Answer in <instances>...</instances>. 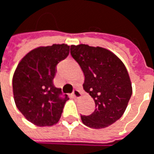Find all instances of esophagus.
<instances>
[{"instance_id":"esophagus-1","label":"esophagus","mask_w":154,"mask_h":154,"mask_svg":"<svg viewBox=\"0 0 154 154\" xmlns=\"http://www.w3.org/2000/svg\"><path fill=\"white\" fill-rule=\"evenodd\" d=\"M72 95H73V97H77V98H79V97H82V92H81L79 90H75L74 91H73Z\"/></svg>"}]
</instances>
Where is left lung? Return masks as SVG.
<instances>
[{"instance_id": "1", "label": "left lung", "mask_w": 154, "mask_h": 154, "mask_svg": "<svg viewBox=\"0 0 154 154\" xmlns=\"http://www.w3.org/2000/svg\"><path fill=\"white\" fill-rule=\"evenodd\" d=\"M70 54L84 72V90L96 104L91 115L81 116L83 123L96 129L115 123L122 116L133 91L126 66L112 51L99 46L71 45Z\"/></svg>"}]
</instances>
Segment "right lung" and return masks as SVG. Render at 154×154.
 <instances>
[{
	"label": "right lung",
	"instance_id": "right-lung-1",
	"mask_svg": "<svg viewBox=\"0 0 154 154\" xmlns=\"http://www.w3.org/2000/svg\"><path fill=\"white\" fill-rule=\"evenodd\" d=\"M70 53V45L54 44L30 51L20 61L13 77V93L18 109L27 121L38 127L52 126L59 121L67 95L53 79L57 64Z\"/></svg>",
	"mask_w": 154,
	"mask_h": 154
}]
</instances>
